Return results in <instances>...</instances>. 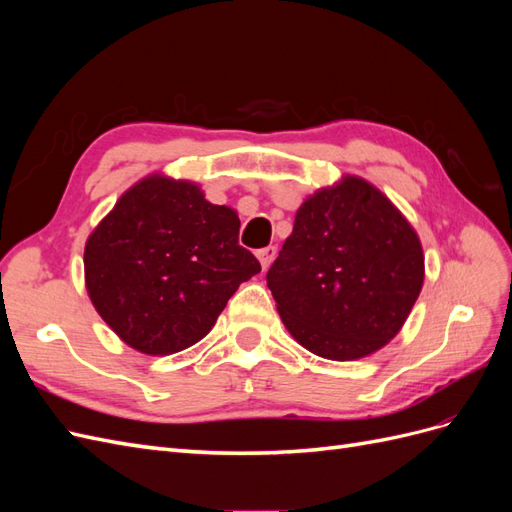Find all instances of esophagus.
I'll list each match as a JSON object with an SVG mask.
<instances>
[{
    "label": "esophagus",
    "mask_w": 512,
    "mask_h": 512,
    "mask_svg": "<svg viewBox=\"0 0 512 512\" xmlns=\"http://www.w3.org/2000/svg\"><path fill=\"white\" fill-rule=\"evenodd\" d=\"M275 254H277V247H275V245L262 247V250H258V252H256V256H258V260H260V265H262V269H267V267L271 265L273 258H275Z\"/></svg>",
    "instance_id": "1"
}]
</instances>
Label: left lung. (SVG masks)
Masks as SVG:
<instances>
[{"mask_svg": "<svg viewBox=\"0 0 512 512\" xmlns=\"http://www.w3.org/2000/svg\"><path fill=\"white\" fill-rule=\"evenodd\" d=\"M423 280L416 230L376 185L352 175L305 198L267 273L284 327L331 361L363 359L389 344Z\"/></svg>", "mask_w": 512, "mask_h": 512, "instance_id": "8db88e82", "label": "left lung"}]
</instances>
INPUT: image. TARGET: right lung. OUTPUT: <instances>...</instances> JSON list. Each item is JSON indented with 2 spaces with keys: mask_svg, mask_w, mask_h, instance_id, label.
Segmentation results:
<instances>
[{
  "mask_svg": "<svg viewBox=\"0 0 512 512\" xmlns=\"http://www.w3.org/2000/svg\"><path fill=\"white\" fill-rule=\"evenodd\" d=\"M239 215L192 181L149 175L85 243L96 312L130 348L164 356L200 342L241 282L260 273L239 245Z\"/></svg>",
  "mask_w": 512,
  "mask_h": 512,
  "instance_id": "right-lung-1",
  "label": "right lung"
}]
</instances>
